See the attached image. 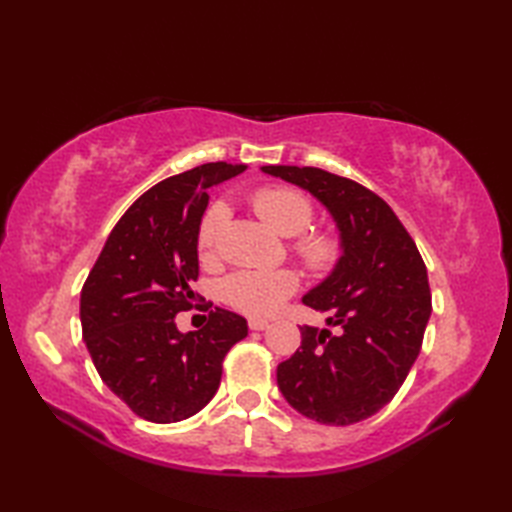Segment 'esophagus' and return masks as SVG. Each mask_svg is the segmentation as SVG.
Instances as JSON below:
<instances>
[{"label": "esophagus", "mask_w": 512, "mask_h": 512, "mask_svg": "<svg viewBox=\"0 0 512 512\" xmlns=\"http://www.w3.org/2000/svg\"><path fill=\"white\" fill-rule=\"evenodd\" d=\"M268 325H270V323H268L266 319H250V321H248V328H250V330H255V332H262V330H266Z\"/></svg>", "instance_id": "34e87169"}]
</instances>
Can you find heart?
Segmentation results:
<instances>
[{"label":"heart","instance_id":"obj_1","mask_svg":"<svg viewBox=\"0 0 512 512\" xmlns=\"http://www.w3.org/2000/svg\"><path fill=\"white\" fill-rule=\"evenodd\" d=\"M255 213L281 235H299L312 224V202L297 189L264 187L250 195ZM228 222L226 202L209 204L198 224V250L204 259L215 255L220 246L222 228ZM295 253L310 270H328L341 255V244L332 233H303L295 242ZM299 281L292 270H239L228 275L222 284V295L239 312L250 317H270L279 310Z\"/></svg>","mask_w":512,"mask_h":512}]
</instances>
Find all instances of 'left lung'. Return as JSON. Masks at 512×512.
Segmentation results:
<instances>
[{
    "instance_id": "obj_1",
    "label": "left lung",
    "mask_w": 512,
    "mask_h": 512,
    "mask_svg": "<svg viewBox=\"0 0 512 512\" xmlns=\"http://www.w3.org/2000/svg\"><path fill=\"white\" fill-rule=\"evenodd\" d=\"M262 171L314 195L341 244L332 273L301 299L339 332L299 328L301 347L277 367L279 391L310 420L361 422L396 396L420 354L431 317L427 266L389 204L363 184L317 167Z\"/></svg>"
}]
</instances>
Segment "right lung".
<instances>
[{
    "mask_svg": "<svg viewBox=\"0 0 512 512\" xmlns=\"http://www.w3.org/2000/svg\"><path fill=\"white\" fill-rule=\"evenodd\" d=\"M246 165L206 162L158 182L129 206L81 290V328L103 383L149 422L191 418L209 405L222 361L248 334L224 308L200 330L180 332L198 279V224L215 184Z\"/></svg>",
    "mask_w": 512,
    "mask_h": 512,
    "instance_id": "obj_1",
    "label": "right lung"
}]
</instances>
